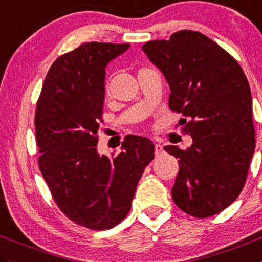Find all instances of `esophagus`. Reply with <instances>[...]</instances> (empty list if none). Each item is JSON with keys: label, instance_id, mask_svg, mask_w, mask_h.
<instances>
[{"label": "esophagus", "instance_id": "obj_1", "mask_svg": "<svg viewBox=\"0 0 262 262\" xmlns=\"http://www.w3.org/2000/svg\"><path fill=\"white\" fill-rule=\"evenodd\" d=\"M154 149H156V154L158 156V154H161L162 151H163V145H161L159 143H157L156 145H154Z\"/></svg>", "mask_w": 262, "mask_h": 262}]
</instances>
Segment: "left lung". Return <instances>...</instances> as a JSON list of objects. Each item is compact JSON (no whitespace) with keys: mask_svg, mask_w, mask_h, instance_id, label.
<instances>
[{"mask_svg":"<svg viewBox=\"0 0 262 262\" xmlns=\"http://www.w3.org/2000/svg\"><path fill=\"white\" fill-rule=\"evenodd\" d=\"M143 51L170 86L171 111L189 118L184 122L193 144L185 150L164 146L180 166L173 201L194 217L216 215L241 194L255 151L246 74L231 55L199 32L149 41Z\"/></svg>","mask_w":262,"mask_h":262,"instance_id":"obj_1","label":"left lung"}]
</instances>
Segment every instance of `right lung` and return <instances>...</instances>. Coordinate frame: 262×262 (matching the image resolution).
I'll list each match as a JSON object with an SVG mask.
<instances>
[{
  "label": "right lung",
  "instance_id": "right-lung-1",
  "mask_svg": "<svg viewBox=\"0 0 262 262\" xmlns=\"http://www.w3.org/2000/svg\"><path fill=\"white\" fill-rule=\"evenodd\" d=\"M129 43L86 42L50 68L36 109L42 176L68 219L94 230L112 229L128 213L136 186L154 158L153 141L129 135L121 153L98 151L105 68Z\"/></svg>",
  "mask_w": 262,
  "mask_h": 262
}]
</instances>
